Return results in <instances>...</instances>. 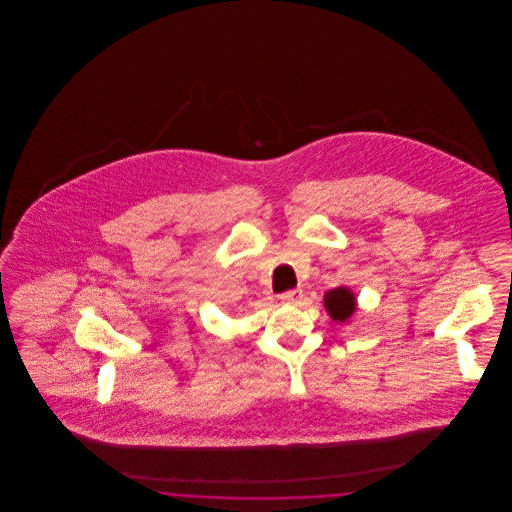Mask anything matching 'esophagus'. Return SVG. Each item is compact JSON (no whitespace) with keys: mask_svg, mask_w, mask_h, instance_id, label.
I'll list each match as a JSON object with an SVG mask.
<instances>
[{"mask_svg":"<svg viewBox=\"0 0 512 512\" xmlns=\"http://www.w3.org/2000/svg\"><path fill=\"white\" fill-rule=\"evenodd\" d=\"M280 299L284 303H290V305H297L301 299H303V292L301 290H292V292L282 293Z\"/></svg>","mask_w":512,"mask_h":512,"instance_id":"34e87169","label":"esophagus"}]
</instances>
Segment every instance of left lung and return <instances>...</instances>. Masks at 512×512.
Listing matches in <instances>:
<instances>
[{
    "label": "left lung",
    "instance_id": "obj_1",
    "mask_svg": "<svg viewBox=\"0 0 512 512\" xmlns=\"http://www.w3.org/2000/svg\"><path fill=\"white\" fill-rule=\"evenodd\" d=\"M324 309L332 320L345 322L357 311V295L347 286H338L324 293Z\"/></svg>",
    "mask_w": 512,
    "mask_h": 512
}]
</instances>
